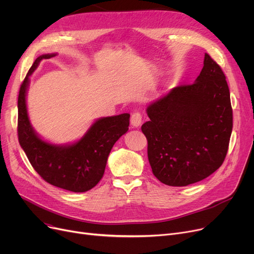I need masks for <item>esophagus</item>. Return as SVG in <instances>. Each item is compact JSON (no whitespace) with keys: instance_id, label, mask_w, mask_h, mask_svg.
Listing matches in <instances>:
<instances>
[{"instance_id":"34e87169","label":"esophagus","mask_w":254,"mask_h":254,"mask_svg":"<svg viewBox=\"0 0 254 254\" xmlns=\"http://www.w3.org/2000/svg\"><path fill=\"white\" fill-rule=\"evenodd\" d=\"M130 124L134 127H139L142 124V115L139 112H135L131 114Z\"/></svg>"}]
</instances>
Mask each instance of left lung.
Instances as JSON below:
<instances>
[{"label": "left lung", "mask_w": 254, "mask_h": 254, "mask_svg": "<svg viewBox=\"0 0 254 254\" xmlns=\"http://www.w3.org/2000/svg\"><path fill=\"white\" fill-rule=\"evenodd\" d=\"M153 175L170 186L201 181L223 163L233 129L230 89L220 66L205 53L204 66L192 84L172 88L146 109Z\"/></svg>", "instance_id": "8db88e82"}]
</instances>
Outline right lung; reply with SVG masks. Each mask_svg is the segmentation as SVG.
I'll list each match as a JSON object with an SVG mask.
<instances>
[{"mask_svg":"<svg viewBox=\"0 0 254 254\" xmlns=\"http://www.w3.org/2000/svg\"><path fill=\"white\" fill-rule=\"evenodd\" d=\"M57 53L37 58L21 83L18 95V141L35 171L46 182L73 192H84L102 179L107 159L115 142L129 126V114L101 117L77 142L56 145L44 141L31 125L26 108L30 76L39 63Z\"/></svg>","mask_w":254,"mask_h":254,"instance_id":"obj_1","label":"right lung"}]
</instances>
